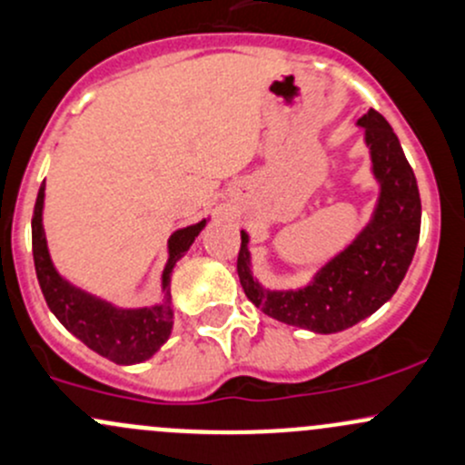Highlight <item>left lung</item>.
<instances>
[{
  "instance_id": "8db88e82",
  "label": "left lung",
  "mask_w": 465,
  "mask_h": 465,
  "mask_svg": "<svg viewBox=\"0 0 465 465\" xmlns=\"http://www.w3.org/2000/svg\"><path fill=\"white\" fill-rule=\"evenodd\" d=\"M356 124L363 129L379 198L370 223L350 245L319 267L307 285L270 290L252 272L249 233L241 232L238 278L261 312L316 334H334L356 325L394 296L405 278L421 232L417 178L392 126L370 109Z\"/></svg>"
}]
</instances>
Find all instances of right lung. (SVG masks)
<instances>
[{
	"mask_svg": "<svg viewBox=\"0 0 465 465\" xmlns=\"http://www.w3.org/2000/svg\"><path fill=\"white\" fill-rule=\"evenodd\" d=\"M44 198L46 183H42L33 212V261L42 294L57 321L82 341L86 348L97 351L117 365H134L151 359L171 336L173 330V307H171V272L175 262L189 252L209 218L189 227L175 229L167 241V265L163 270V298L149 307H117L115 302L100 298L82 287L73 285L57 272L48 252L44 233Z\"/></svg>",
	"mask_w": 465,
	"mask_h": 465,
	"instance_id": "obj_1",
	"label": "right lung"
}]
</instances>
